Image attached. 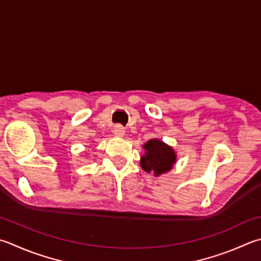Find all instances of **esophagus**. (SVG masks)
Listing matches in <instances>:
<instances>
[{"mask_svg":"<svg viewBox=\"0 0 261 261\" xmlns=\"http://www.w3.org/2000/svg\"><path fill=\"white\" fill-rule=\"evenodd\" d=\"M113 134H114V136L117 137V138H123V137L125 136V130L122 125H115L114 130H113Z\"/></svg>","mask_w":261,"mask_h":261,"instance_id":"esophagus-1","label":"esophagus"}]
</instances>
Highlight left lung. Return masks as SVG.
Masks as SVG:
<instances>
[{"mask_svg": "<svg viewBox=\"0 0 261 261\" xmlns=\"http://www.w3.org/2000/svg\"><path fill=\"white\" fill-rule=\"evenodd\" d=\"M145 154L140 158V167L155 177L168 173L177 162V154L171 146L161 139H150L143 146Z\"/></svg>", "mask_w": 261, "mask_h": 261, "instance_id": "obj_1", "label": "left lung"}]
</instances>
